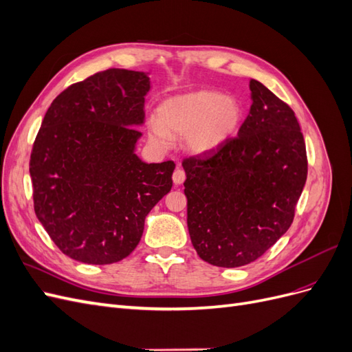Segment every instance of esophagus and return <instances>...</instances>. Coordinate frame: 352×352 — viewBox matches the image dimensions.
Instances as JSON below:
<instances>
[{"label":"esophagus","instance_id":"1","mask_svg":"<svg viewBox=\"0 0 352 352\" xmlns=\"http://www.w3.org/2000/svg\"><path fill=\"white\" fill-rule=\"evenodd\" d=\"M173 184L175 185H180V184H184L185 182V177H186V175H185V170L184 168H180V167H177L175 172H173Z\"/></svg>","mask_w":352,"mask_h":352}]
</instances>
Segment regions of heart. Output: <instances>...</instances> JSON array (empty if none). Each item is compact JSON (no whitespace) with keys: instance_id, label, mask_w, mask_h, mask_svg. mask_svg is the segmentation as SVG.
<instances>
[{"instance_id":"b5f03b06","label":"heart","mask_w":352,"mask_h":352,"mask_svg":"<svg viewBox=\"0 0 352 352\" xmlns=\"http://www.w3.org/2000/svg\"><path fill=\"white\" fill-rule=\"evenodd\" d=\"M242 109L236 98L211 89L175 95L160 104L158 120L148 123L150 138L158 148H168L173 136L184 138L189 151L206 154L236 133Z\"/></svg>"}]
</instances>
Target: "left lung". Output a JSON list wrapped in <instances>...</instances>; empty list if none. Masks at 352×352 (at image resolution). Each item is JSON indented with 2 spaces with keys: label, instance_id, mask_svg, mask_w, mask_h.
<instances>
[{
  "label": "left lung",
  "instance_id": "left-lung-1",
  "mask_svg": "<svg viewBox=\"0 0 352 352\" xmlns=\"http://www.w3.org/2000/svg\"><path fill=\"white\" fill-rule=\"evenodd\" d=\"M238 136L184 160L188 230L217 267L260 258L289 229L307 180V151L294 110L258 80Z\"/></svg>",
  "mask_w": 352,
  "mask_h": 352
}]
</instances>
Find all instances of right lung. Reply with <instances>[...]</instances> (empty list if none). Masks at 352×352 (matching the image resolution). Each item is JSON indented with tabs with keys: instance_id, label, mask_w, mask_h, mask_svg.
Wrapping results in <instances>:
<instances>
[{
	"instance_id": "obj_1",
	"label": "right lung",
	"mask_w": 352,
	"mask_h": 352,
	"mask_svg": "<svg viewBox=\"0 0 352 352\" xmlns=\"http://www.w3.org/2000/svg\"><path fill=\"white\" fill-rule=\"evenodd\" d=\"M150 78L107 69L51 102L32 146L34 208L57 248L87 264L126 258L148 212L170 189L173 162L135 154Z\"/></svg>"
}]
</instances>
